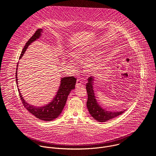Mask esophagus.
Instances as JSON below:
<instances>
[{"mask_svg":"<svg viewBox=\"0 0 156 156\" xmlns=\"http://www.w3.org/2000/svg\"><path fill=\"white\" fill-rule=\"evenodd\" d=\"M82 85V79L80 78H78L77 79V82H76V87H79Z\"/></svg>","mask_w":156,"mask_h":156,"instance_id":"obj_1","label":"esophagus"}]
</instances>
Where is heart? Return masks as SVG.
Masks as SVG:
<instances>
[{"instance_id":"b5f03b06","label":"heart","mask_w":156,"mask_h":156,"mask_svg":"<svg viewBox=\"0 0 156 156\" xmlns=\"http://www.w3.org/2000/svg\"><path fill=\"white\" fill-rule=\"evenodd\" d=\"M73 56L76 58V59H81L83 57V51L81 50H77L76 52H74L73 53ZM88 67L90 68H92V66H91L90 65Z\"/></svg>"}]
</instances>
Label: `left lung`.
<instances>
[{"mask_svg": "<svg viewBox=\"0 0 156 156\" xmlns=\"http://www.w3.org/2000/svg\"><path fill=\"white\" fill-rule=\"evenodd\" d=\"M93 78L94 77L92 76H90L88 79V83L86 85V88L88 93V100L87 105L90 115L98 122H106L122 114L125 111L120 112L108 111L105 109H103L97 103L92 88L94 83Z\"/></svg>", "mask_w": 156, "mask_h": 156, "instance_id": "obj_1", "label": "left lung"}]
</instances>
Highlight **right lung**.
<instances>
[{"mask_svg": "<svg viewBox=\"0 0 156 156\" xmlns=\"http://www.w3.org/2000/svg\"><path fill=\"white\" fill-rule=\"evenodd\" d=\"M41 31H42L41 29H39L37 30L35 34L28 40V41L26 43V44L23 49L19 59L22 58L23 55H24L29 45L40 37V36L41 35ZM17 66H18V64H17ZM16 70H17V68H16ZM17 71H16V80L17 84H18ZM76 82V79L74 76L65 77L64 78H62L61 81V85L59 87L58 91L57 92V94L55 97L53 98V101H51L49 104H48L46 106H44L43 107H36L31 105H29L23 99V97H22V95L19 88H18V90L19 92L20 99L22 101L23 105L24 107L28 111L31 113L33 115H34L36 118L40 119H41L43 121H50L58 117V116L62 111L66 105L69 94L70 93L72 89L75 88ZM17 85L18 86V85Z\"/></svg>", "mask_w": 156, "mask_h": 156, "instance_id": "right-lung-1", "label": "right lung"}]
</instances>
